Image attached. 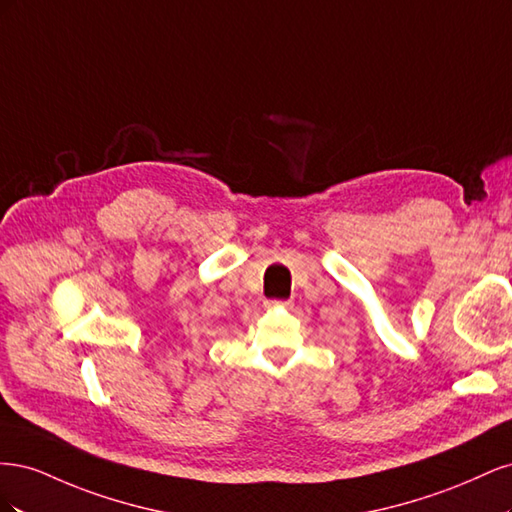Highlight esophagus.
Returning <instances> with one entry per match:
<instances>
[{
	"mask_svg": "<svg viewBox=\"0 0 512 512\" xmlns=\"http://www.w3.org/2000/svg\"><path fill=\"white\" fill-rule=\"evenodd\" d=\"M292 305V301H267L265 303V307L267 309H275V307H290Z\"/></svg>",
	"mask_w": 512,
	"mask_h": 512,
	"instance_id": "34e87169",
	"label": "esophagus"
}]
</instances>
